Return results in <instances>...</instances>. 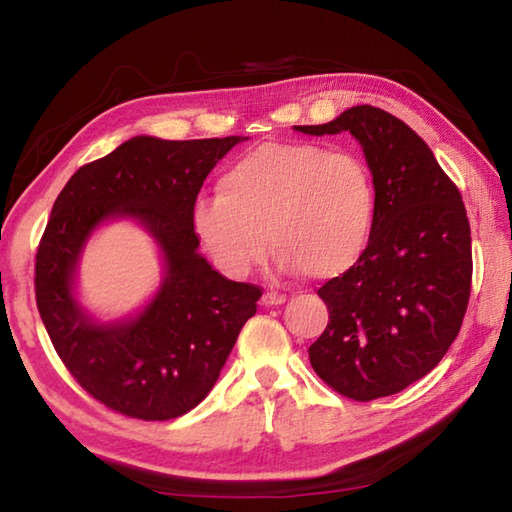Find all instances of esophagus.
<instances>
[{"instance_id": "esophagus-1", "label": "esophagus", "mask_w": 512, "mask_h": 512, "mask_svg": "<svg viewBox=\"0 0 512 512\" xmlns=\"http://www.w3.org/2000/svg\"><path fill=\"white\" fill-rule=\"evenodd\" d=\"M262 302L266 307H273V305H284L287 302V293H277V291H266L262 296Z\"/></svg>"}]
</instances>
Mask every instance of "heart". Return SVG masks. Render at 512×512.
<instances>
[{"label":"heart","instance_id":"b5f03b06","mask_svg":"<svg viewBox=\"0 0 512 512\" xmlns=\"http://www.w3.org/2000/svg\"><path fill=\"white\" fill-rule=\"evenodd\" d=\"M198 198L192 221L214 264L246 277L268 244L284 271L314 280L348 273L370 244L377 216L372 173L359 153L314 142H273L241 155Z\"/></svg>","mask_w":512,"mask_h":512}]
</instances>
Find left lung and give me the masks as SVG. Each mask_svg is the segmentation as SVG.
I'll use <instances>...</instances> for the list:
<instances>
[{
    "label": "left lung",
    "mask_w": 512,
    "mask_h": 512,
    "mask_svg": "<svg viewBox=\"0 0 512 512\" xmlns=\"http://www.w3.org/2000/svg\"><path fill=\"white\" fill-rule=\"evenodd\" d=\"M309 135L357 137L377 192L366 253L318 289L329 323L309 348L316 375L357 402L404 391L438 366L461 329L472 237L461 192L402 119L354 106Z\"/></svg>",
    "instance_id": "1"
}]
</instances>
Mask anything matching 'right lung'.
Masks as SVG:
<instances>
[{
	"mask_svg": "<svg viewBox=\"0 0 512 512\" xmlns=\"http://www.w3.org/2000/svg\"><path fill=\"white\" fill-rule=\"evenodd\" d=\"M239 137L169 142L133 137L83 164L58 194L36 253L42 323L79 386L137 420L180 418L212 391L262 289L232 282L198 255L192 210L203 180ZM131 215L168 264L159 296L135 321L97 326L71 296L82 244L99 222Z\"/></svg>",
	"mask_w": 512,
	"mask_h": 512,
	"instance_id": "obj_1",
	"label": "right lung"
}]
</instances>
